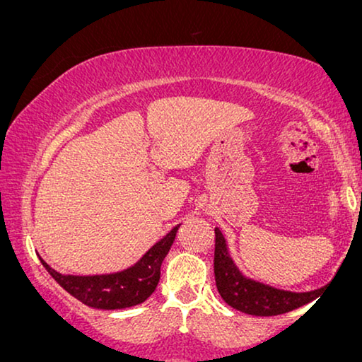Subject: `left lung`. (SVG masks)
Segmentation results:
<instances>
[{"instance_id":"8db88e82","label":"left lung","mask_w":362,"mask_h":362,"mask_svg":"<svg viewBox=\"0 0 362 362\" xmlns=\"http://www.w3.org/2000/svg\"><path fill=\"white\" fill-rule=\"evenodd\" d=\"M214 274L220 297L237 310L256 317H272L296 310L317 298L323 289L310 292L281 291L276 287L248 279L230 258L222 232L216 228Z\"/></svg>"}]
</instances>
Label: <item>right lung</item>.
I'll use <instances>...</instances> for the list:
<instances>
[{
    "label": "right lung",
    "instance_id": "obj_1",
    "mask_svg": "<svg viewBox=\"0 0 362 362\" xmlns=\"http://www.w3.org/2000/svg\"><path fill=\"white\" fill-rule=\"evenodd\" d=\"M180 225L166 233L158 243H155L146 253L130 268L98 276H71L60 274L52 269L44 259L40 263L49 274L64 287L68 294L88 307L101 310H117L139 305L145 302L160 281V268L165 256L168 255Z\"/></svg>",
    "mask_w": 362,
    "mask_h": 362
}]
</instances>
